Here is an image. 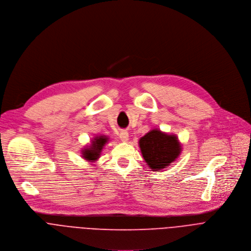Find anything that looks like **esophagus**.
Here are the masks:
<instances>
[{
    "label": "esophagus",
    "mask_w": 251,
    "mask_h": 251,
    "mask_svg": "<svg viewBox=\"0 0 251 251\" xmlns=\"http://www.w3.org/2000/svg\"><path fill=\"white\" fill-rule=\"evenodd\" d=\"M120 138H121L123 141H127V140H128V132H127L126 130L121 131V133H120Z\"/></svg>",
    "instance_id": "34e87169"
}]
</instances>
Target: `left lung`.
Segmentation results:
<instances>
[{"label":"left lung","instance_id":"obj_1","mask_svg":"<svg viewBox=\"0 0 251 251\" xmlns=\"http://www.w3.org/2000/svg\"><path fill=\"white\" fill-rule=\"evenodd\" d=\"M139 147L145 162L153 171L166 168L181 151V146L175 135L158 129H153L142 136Z\"/></svg>","mask_w":251,"mask_h":251}]
</instances>
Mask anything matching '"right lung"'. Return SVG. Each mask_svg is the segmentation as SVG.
Segmentation results:
<instances>
[{
	"label": "right lung",
	"instance_id": "1",
	"mask_svg": "<svg viewBox=\"0 0 251 251\" xmlns=\"http://www.w3.org/2000/svg\"><path fill=\"white\" fill-rule=\"evenodd\" d=\"M108 141L106 136H96L92 142V146L84 149L83 157L90 161H95L99 158L100 152L102 151L103 146Z\"/></svg>",
	"mask_w": 251,
	"mask_h": 251
}]
</instances>
